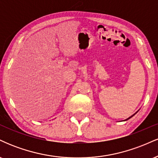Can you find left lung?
Returning a JSON list of instances; mask_svg holds the SVG:
<instances>
[{
  "label": "left lung",
  "instance_id": "8db88e82",
  "mask_svg": "<svg viewBox=\"0 0 158 158\" xmlns=\"http://www.w3.org/2000/svg\"><path fill=\"white\" fill-rule=\"evenodd\" d=\"M137 112H138V110H137V112H136V113H135V114H133V115H131V117H128V118H127V119H125V120H124V121H126V120H128V119H129L130 118H131V117H133V116H135V114L137 113Z\"/></svg>",
  "mask_w": 158,
  "mask_h": 158
}]
</instances>
